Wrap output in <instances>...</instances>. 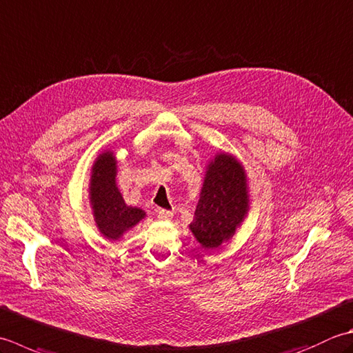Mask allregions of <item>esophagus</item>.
<instances>
[{
	"mask_svg": "<svg viewBox=\"0 0 353 353\" xmlns=\"http://www.w3.org/2000/svg\"><path fill=\"white\" fill-rule=\"evenodd\" d=\"M157 217L161 219V220H170L171 217H172V212L171 211H168V210H159L157 211Z\"/></svg>",
	"mask_w": 353,
	"mask_h": 353,
	"instance_id": "1",
	"label": "esophagus"
}]
</instances>
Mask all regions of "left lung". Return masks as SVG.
<instances>
[{"label": "left lung", "instance_id": "left-lung-1", "mask_svg": "<svg viewBox=\"0 0 353 353\" xmlns=\"http://www.w3.org/2000/svg\"><path fill=\"white\" fill-rule=\"evenodd\" d=\"M246 211L245 171L234 157L219 154L206 171L191 231L200 245L212 250L236 232Z\"/></svg>", "mask_w": 353, "mask_h": 353}]
</instances>
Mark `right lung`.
I'll list each match as a JSON object with an SVG mask.
<instances>
[{
  "label": "right lung",
  "instance_id": "right-lung-1",
  "mask_svg": "<svg viewBox=\"0 0 353 353\" xmlns=\"http://www.w3.org/2000/svg\"><path fill=\"white\" fill-rule=\"evenodd\" d=\"M114 176L116 162L113 153L101 154L93 165L90 194L96 223L103 236L112 240L119 239L145 216L142 210L125 205L114 185Z\"/></svg>",
  "mask_w": 353,
  "mask_h": 353
}]
</instances>
